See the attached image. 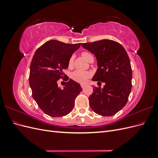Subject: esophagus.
<instances>
[{
  "mask_svg": "<svg viewBox=\"0 0 158 158\" xmlns=\"http://www.w3.org/2000/svg\"><path fill=\"white\" fill-rule=\"evenodd\" d=\"M85 84H81V87H82L83 89L85 88Z\"/></svg>",
  "mask_w": 158,
  "mask_h": 158,
  "instance_id": "esophagus-1",
  "label": "esophagus"
}]
</instances>
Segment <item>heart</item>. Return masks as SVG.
I'll return each mask as SVG.
<instances>
[{"label":"heart","instance_id":"obj_1","mask_svg":"<svg viewBox=\"0 0 158 158\" xmlns=\"http://www.w3.org/2000/svg\"><path fill=\"white\" fill-rule=\"evenodd\" d=\"M81 55H82L84 59H85L88 61H89L91 59L93 58L92 55L86 51L82 52V53H81ZM73 62H74V56H72L70 57V59L69 60V63H68L69 68H71L72 66H73ZM90 76H91V73H89V72L80 70H76L71 74V78L73 80H74L75 82H77L79 83L85 82Z\"/></svg>","mask_w":158,"mask_h":158}]
</instances>
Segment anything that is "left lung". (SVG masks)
I'll list each match as a JSON object with an SVG mask.
<instances>
[{
    "label": "left lung",
    "mask_w": 158,
    "mask_h": 158,
    "mask_svg": "<svg viewBox=\"0 0 158 158\" xmlns=\"http://www.w3.org/2000/svg\"><path fill=\"white\" fill-rule=\"evenodd\" d=\"M82 46L96 57L98 68L92 80L106 84L103 88H94L89 97L90 107L99 115H114L125 106L132 88V69L127 52L120 44L109 40Z\"/></svg>",
    "instance_id": "obj_1"
}]
</instances>
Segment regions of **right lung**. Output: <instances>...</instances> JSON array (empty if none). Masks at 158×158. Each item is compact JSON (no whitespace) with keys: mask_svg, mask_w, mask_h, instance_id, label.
Instances as JSON below:
<instances>
[{"mask_svg":"<svg viewBox=\"0 0 158 158\" xmlns=\"http://www.w3.org/2000/svg\"><path fill=\"white\" fill-rule=\"evenodd\" d=\"M80 45L50 40L39 47L33 56L29 76L32 97L50 117H63L70 113L76 98L82 90L80 84L63 73L69 67L70 57ZM60 78L68 81L63 89L57 83Z\"/></svg>","mask_w":158,"mask_h":158,"instance_id":"obj_1","label":"right lung"}]
</instances>
